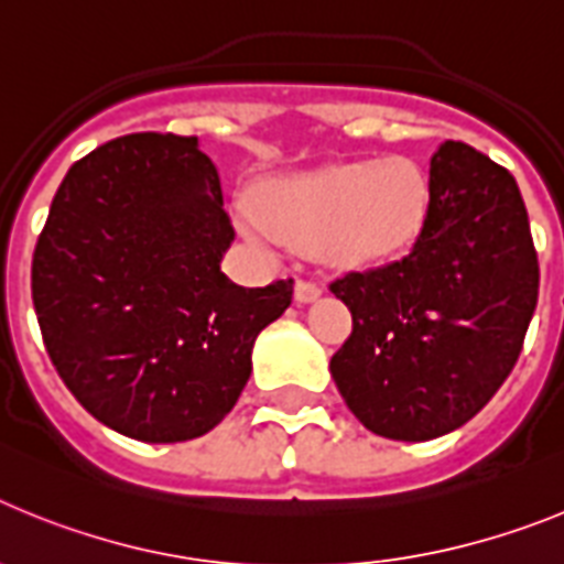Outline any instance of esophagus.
Returning <instances> with one entry per match:
<instances>
[{
	"label": "esophagus",
	"instance_id": "esophagus-1",
	"mask_svg": "<svg viewBox=\"0 0 564 564\" xmlns=\"http://www.w3.org/2000/svg\"><path fill=\"white\" fill-rule=\"evenodd\" d=\"M322 296V285L318 282H311V279H299L296 282V302L307 305V302H316Z\"/></svg>",
	"mask_w": 564,
	"mask_h": 564
}]
</instances>
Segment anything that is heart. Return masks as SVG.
<instances>
[{
	"instance_id": "heart-1",
	"label": "heart",
	"mask_w": 564,
	"mask_h": 564,
	"mask_svg": "<svg viewBox=\"0 0 564 564\" xmlns=\"http://www.w3.org/2000/svg\"><path fill=\"white\" fill-rule=\"evenodd\" d=\"M430 208V181L401 154L318 166L268 183L259 206L239 200V217L268 242L288 237L316 246L344 268L376 265L412 246Z\"/></svg>"
}]
</instances>
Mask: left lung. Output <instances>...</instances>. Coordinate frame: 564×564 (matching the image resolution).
<instances>
[{
    "instance_id": "obj_1",
    "label": "left lung",
    "mask_w": 564,
    "mask_h": 564,
    "mask_svg": "<svg viewBox=\"0 0 564 564\" xmlns=\"http://www.w3.org/2000/svg\"><path fill=\"white\" fill-rule=\"evenodd\" d=\"M330 291L352 313L330 358L352 415L390 441L449 435L514 370L534 316L540 265L517 181L468 143H441L412 251Z\"/></svg>"
}]
</instances>
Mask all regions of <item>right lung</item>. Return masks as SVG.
I'll return each mask as SVG.
<instances>
[{
  "instance_id": "add662e5",
  "label": "right lung",
  "mask_w": 564,
  "mask_h": 564,
  "mask_svg": "<svg viewBox=\"0 0 564 564\" xmlns=\"http://www.w3.org/2000/svg\"><path fill=\"white\" fill-rule=\"evenodd\" d=\"M197 138L123 134L73 163L33 253L50 361L93 417L143 443L212 432L251 378L293 279L223 273L234 226Z\"/></svg>"
}]
</instances>
